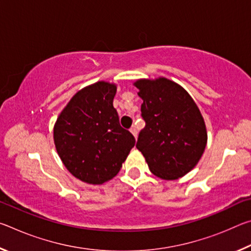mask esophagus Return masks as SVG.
Instances as JSON below:
<instances>
[{
	"mask_svg": "<svg viewBox=\"0 0 251 251\" xmlns=\"http://www.w3.org/2000/svg\"><path fill=\"white\" fill-rule=\"evenodd\" d=\"M130 133L134 135V137L135 138H137V129H136V127L134 126V127H131L130 128Z\"/></svg>",
	"mask_w": 251,
	"mask_h": 251,
	"instance_id": "34e87169",
	"label": "esophagus"
}]
</instances>
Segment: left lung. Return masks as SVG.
<instances>
[{
	"label": "left lung",
	"mask_w": 251,
	"mask_h": 251,
	"mask_svg": "<svg viewBox=\"0 0 251 251\" xmlns=\"http://www.w3.org/2000/svg\"><path fill=\"white\" fill-rule=\"evenodd\" d=\"M134 85L146 122L136 147L155 176L165 180L185 176L198 164L207 144L198 106L185 88L166 77L141 78Z\"/></svg>",
	"instance_id": "left-lung-1"
}]
</instances>
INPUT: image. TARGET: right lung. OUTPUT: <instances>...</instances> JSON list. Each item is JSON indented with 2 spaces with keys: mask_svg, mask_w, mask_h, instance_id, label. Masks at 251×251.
<instances>
[{
  "mask_svg": "<svg viewBox=\"0 0 251 251\" xmlns=\"http://www.w3.org/2000/svg\"><path fill=\"white\" fill-rule=\"evenodd\" d=\"M117 85L94 83L72 97L54 125V144L72 175L101 185L121 171L135 138L122 128L113 106Z\"/></svg>",
  "mask_w": 251,
  "mask_h": 251,
  "instance_id": "1",
  "label": "right lung"
}]
</instances>
